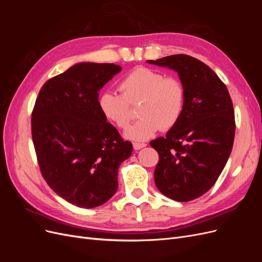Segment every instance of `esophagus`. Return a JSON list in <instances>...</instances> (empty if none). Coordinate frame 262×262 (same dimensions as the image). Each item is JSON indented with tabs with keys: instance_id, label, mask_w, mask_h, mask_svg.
I'll return each instance as SVG.
<instances>
[{
	"instance_id": "34e87169",
	"label": "esophagus",
	"mask_w": 262,
	"mask_h": 262,
	"mask_svg": "<svg viewBox=\"0 0 262 262\" xmlns=\"http://www.w3.org/2000/svg\"><path fill=\"white\" fill-rule=\"evenodd\" d=\"M146 144L145 143H138V142H136V143H133V148L134 149H140L142 147H145Z\"/></svg>"
}]
</instances>
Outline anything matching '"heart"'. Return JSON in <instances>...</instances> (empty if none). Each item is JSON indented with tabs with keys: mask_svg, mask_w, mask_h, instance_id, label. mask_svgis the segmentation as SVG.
I'll use <instances>...</instances> for the list:
<instances>
[{
	"mask_svg": "<svg viewBox=\"0 0 262 262\" xmlns=\"http://www.w3.org/2000/svg\"><path fill=\"white\" fill-rule=\"evenodd\" d=\"M121 94L106 92L99 97L104 117L117 128L125 129L132 120L130 106L138 104L139 120L125 132L131 140L144 141L160 130H168L180 119L185 108L186 91L180 80L161 71L139 67L119 83Z\"/></svg>",
	"mask_w": 262,
	"mask_h": 262,
	"instance_id": "obj_1",
	"label": "heart"
}]
</instances>
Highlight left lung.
<instances>
[{"label":"left lung","mask_w":262,"mask_h":262,"mask_svg":"<svg viewBox=\"0 0 262 262\" xmlns=\"http://www.w3.org/2000/svg\"><path fill=\"white\" fill-rule=\"evenodd\" d=\"M147 62L175 70L186 91L185 108L178 122L166 137L149 143L160 155L155 185L172 200L191 201L215 184L232 152L233 102L225 84L200 60L173 54Z\"/></svg>","instance_id":"left-lung-1"}]
</instances>
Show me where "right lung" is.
<instances>
[{"instance_id": "obj_1", "label": "right lung", "mask_w": 262, "mask_h": 262, "mask_svg": "<svg viewBox=\"0 0 262 262\" xmlns=\"http://www.w3.org/2000/svg\"><path fill=\"white\" fill-rule=\"evenodd\" d=\"M113 63H78L47 81L31 113V137L47 184L68 202L91 209L118 188V169L132 153L107 122L98 92L121 71Z\"/></svg>"}]
</instances>
